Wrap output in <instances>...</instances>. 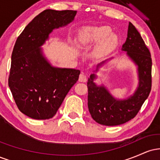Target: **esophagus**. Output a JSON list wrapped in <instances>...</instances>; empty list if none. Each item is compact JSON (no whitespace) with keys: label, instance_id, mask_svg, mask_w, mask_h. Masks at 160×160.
Listing matches in <instances>:
<instances>
[{"label":"esophagus","instance_id":"obj_1","mask_svg":"<svg viewBox=\"0 0 160 160\" xmlns=\"http://www.w3.org/2000/svg\"><path fill=\"white\" fill-rule=\"evenodd\" d=\"M86 80H87V78H86V76L83 74V73H81V74H80V76H79V81L85 82H86Z\"/></svg>","mask_w":160,"mask_h":160}]
</instances>
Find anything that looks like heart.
Here are the masks:
<instances>
[{
  "instance_id": "1",
  "label": "heart",
  "mask_w": 160,
  "mask_h": 160,
  "mask_svg": "<svg viewBox=\"0 0 160 160\" xmlns=\"http://www.w3.org/2000/svg\"><path fill=\"white\" fill-rule=\"evenodd\" d=\"M79 41L82 46H91L98 43L95 50L99 56L109 53L114 49L117 43L116 36L111 34V29L106 26L84 28L79 34Z\"/></svg>"
}]
</instances>
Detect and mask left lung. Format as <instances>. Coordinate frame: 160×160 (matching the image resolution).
Returning a JSON list of instances; mask_svg holds the SVG:
<instances>
[{"mask_svg": "<svg viewBox=\"0 0 160 160\" xmlns=\"http://www.w3.org/2000/svg\"><path fill=\"white\" fill-rule=\"evenodd\" d=\"M122 51L136 68L138 85L132 95L124 98L113 96L104 82L98 84V72L113 57L95 65L88 79V108L95 122L104 126H117L136 116L151 89L152 60L149 49L135 27L128 23L127 38Z\"/></svg>", "mask_w": 160, "mask_h": 160, "instance_id": "obj_1", "label": "left lung"}]
</instances>
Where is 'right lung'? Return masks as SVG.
<instances>
[{
    "label": "right lung",
    "mask_w": 160,
    "mask_h": 160,
    "mask_svg": "<svg viewBox=\"0 0 160 160\" xmlns=\"http://www.w3.org/2000/svg\"><path fill=\"white\" fill-rule=\"evenodd\" d=\"M76 14L74 10L43 11L16 41L9 87L19 111L34 120L52 118L78 80L80 70L52 65L42 48L53 30L67 26Z\"/></svg>",
    "instance_id": "right-lung-1"
}]
</instances>
